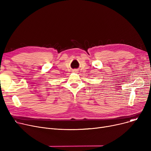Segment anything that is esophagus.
<instances>
[{
  "mask_svg": "<svg viewBox=\"0 0 151 151\" xmlns=\"http://www.w3.org/2000/svg\"><path fill=\"white\" fill-rule=\"evenodd\" d=\"M73 71H74V72H77V71H78V70H76V69L73 70Z\"/></svg>",
  "mask_w": 151,
  "mask_h": 151,
  "instance_id": "esophagus-1",
  "label": "esophagus"
}]
</instances>
